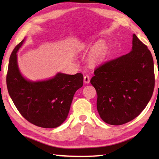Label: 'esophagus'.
<instances>
[{
    "instance_id": "1",
    "label": "esophagus",
    "mask_w": 159,
    "mask_h": 159,
    "mask_svg": "<svg viewBox=\"0 0 159 159\" xmlns=\"http://www.w3.org/2000/svg\"><path fill=\"white\" fill-rule=\"evenodd\" d=\"M83 79H84V83H90V76H88V75H85L84 76V78H83Z\"/></svg>"
}]
</instances>
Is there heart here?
<instances>
[{
	"instance_id": "heart-1",
	"label": "heart",
	"mask_w": 159,
	"mask_h": 159,
	"mask_svg": "<svg viewBox=\"0 0 159 159\" xmlns=\"http://www.w3.org/2000/svg\"><path fill=\"white\" fill-rule=\"evenodd\" d=\"M89 46L88 43H83L80 45L79 49L80 50H84ZM104 56V45L102 44H99L94 48L92 52L90 55V61L92 64H96L99 61L103 60Z\"/></svg>"
}]
</instances>
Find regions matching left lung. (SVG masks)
<instances>
[{"label": "left lung", "mask_w": 159, "mask_h": 159, "mask_svg": "<svg viewBox=\"0 0 159 159\" xmlns=\"http://www.w3.org/2000/svg\"><path fill=\"white\" fill-rule=\"evenodd\" d=\"M94 74L90 83L98 95L97 109L108 124L120 125L133 120L152 98L154 60L135 34L130 52L99 66Z\"/></svg>", "instance_id": "obj_1"}]
</instances>
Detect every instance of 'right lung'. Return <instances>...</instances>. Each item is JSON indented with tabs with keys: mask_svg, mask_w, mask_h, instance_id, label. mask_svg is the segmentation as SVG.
<instances>
[{
	"mask_svg": "<svg viewBox=\"0 0 159 159\" xmlns=\"http://www.w3.org/2000/svg\"><path fill=\"white\" fill-rule=\"evenodd\" d=\"M24 39L10 55L6 83L7 90L21 116L32 124L45 128L60 126L66 119L75 93L83 84V76L57 73L51 79L32 81L20 71L17 52Z\"/></svg>",
	"mask_w": 159,
	"mask_h": 159,
	"instance_id": "obj_1",
	"label": "right lung"
}]
</instances>
